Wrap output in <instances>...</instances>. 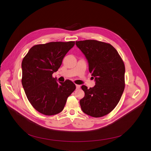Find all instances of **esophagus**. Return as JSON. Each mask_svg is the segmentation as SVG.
I'll return each mask as SVG.
<instances>
[{"label": "esophagus", "instance_id": "esophagus-1", "mask_svg": "<svg viewBox=\"0 0 151 151\" xmlns=\"http://www.w3.org/2000/svg\"><path fill=\"white\" fill-rule=\"evenodd\" d=\"M76 89H79L81 86L79 85H76Z\"/></svg>", "mask_w": 151, "mask_h": 151}]
</instances>
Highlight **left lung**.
Wrapping results in <instances>:
<instances>
[{
    "instance_id": "8db88e82",
    "label": "left lung",
    "mask_w": 151,
    "mask_h": 151,
    "mask_svg": "<svg viewBox=\"0 0 151 151\" xmlns=\"http://www.w3.org/2000/svg\"><path fill=\"white\" fill-rule=\"evenodd\" d=\"M87 59L89 72L95 79L93 88L82 85L85 96L80 100L82 111L93 117L109 114L118 104L125 88L124 63L109 44L96 40L76 41Z\"/></svg>"
}]
</instances>
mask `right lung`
I'll list each match as a JSON object with an SVG mask.
<instances>
[{"label":"right lung","instance_id":"add662e5","mask_svg":"<svg viewBox=\"0 0 151 151\" xmlns=\"http://www.w3.org/2000/svg\"><path fill=\"white\" fill-rule=\"evenodd\" d=\"M74 45V41L36 45L23 60L21 82L23 88L32 106L42 114L54 115L61 112L67 99L76 88L71 81L58 83L52 76Z\"/></svg>","mask_w":151,"mask_h":151}]
</instances>
